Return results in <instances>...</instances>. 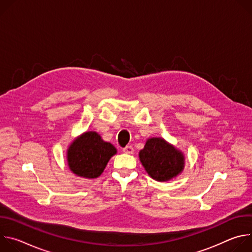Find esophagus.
Listing matches in <instances>:
<instances>
[{
  "instance_id": "34e87169",
  "label": "esophagus",
  "mask_w": 252,
  "mask_h": 252,
  "mask_svg": "<svg viewBox=\"0 0 252 252\" xmlns=\"http://www.w3.org/2000/svg\"><path fill=\"white\" fill-rule=\"evenodd\" d=\"M123 152L125 154H129V155H132L133 154V148L131 146H126V148L123 149Z\"/></svg>"
}]
</instances>
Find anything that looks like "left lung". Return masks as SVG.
<instances>
[{
  "label": "left lung",
  "instance_id": "left-lung-1",
  "mask_svg": "<svg viewBox=\"0 0 252 252\" xmlns=\"http://www.w3.org/2000/svg\"><path fill=\"white\" fill-rule=\"evenodd\" d=\"M139 160L151 177L167 182L184 170V154L161 137L149 138L139 154Z\"/></svg>",
  "mask_w": 252,
  "mask_h": 252
}]
</instances>
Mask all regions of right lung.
I'll use <instances>...</instances> for the list:
<instances>
[{"label":"right lung","instance_id":"right-lung-1","mask_svg":"<svg viewBox=\"0 0 252 252\" xmlns=\"http://www.w3.org/2000/svg\"><path fill=\"white\" fill-rule=\"evenodd\" d=\"M116 154L117 149L112 143L103 141L97 132L86 131L70 143L66 159L69 169L76 175L96 178Z\"/></svg>","mask_w":252,"mask_h":252}]
</instances>
